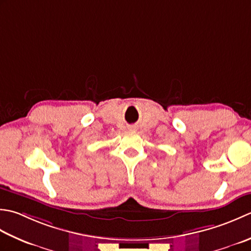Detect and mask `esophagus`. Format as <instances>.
I'll use <instances>...</instances> for the list:
<instances>
[{
  "mask_svg": "<svg viewBox=\"0 0 251 251\" xmlns=\"http://www.w3.org/2000/svg\"><path fill=\"white\" fill-rule=\"evenodd\" d=\"M130 130H131V131H135V126H131Z\"/></svg>",
  "mask_w": 251,
  "mask_h": 251,
  "instance_id": "34e87169",
  "label": "esophagus"
}]
</instances>
